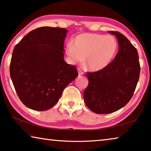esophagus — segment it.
<instances>
[{
	"label": "esophagus",
	"instance_id": "34e87169",
	"mask_svg": "<svg viewBox=\"0 0 151 151\" xmlns=\"http://www.w3.org/2000/svg\"><path fill=\"white\" fill-rule=\"evenodd\" d=\"M78 75H84V72L80 68H78Z\"/></svg>",
	"mask_w": 151,
	"mask_h": 151
}]
</instances>
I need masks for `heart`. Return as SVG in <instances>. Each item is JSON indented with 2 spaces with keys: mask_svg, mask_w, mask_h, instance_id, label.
Here are the masks:
<instances>
[{
  "mask_svg": "<svg viewBox=\"0 0 151 151\" xmlns=\"http://www.w3.org/2000/svg\"><path fill=\"white\" fill-rule=\"evenodd\" d=\"M118 49V43L111 35L83 33L74 39V45H67L66 52L73 64L83 63L93 70H100L108 66Z\"/></svg>",
  "mask_w": 151,
  "mask_h": 151,
  "instance_id": "heart-1",
  "label": "heart"
}]
</instances>
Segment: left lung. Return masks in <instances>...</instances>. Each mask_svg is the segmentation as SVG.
Segmentation results:
<instances>
[{"label":"left lung","mask_w":151,"mask_h":151,"mask_svg":"<svg viewBox=\"0 0 151 151\" xmlns=\"http://www.w3.org/2000/svg\"><path fill=\"white\" fill-rule=\"evenodd\" d=\"M119 42L114 60L103 69L88 72V85L84 91L86 105L96 114H109L131 100L139 79L140 66L137 48L121 32L109 31Z\"/></svg>","instance_id":"obj_1"}]
</instances>
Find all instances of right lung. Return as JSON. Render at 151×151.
<instances>
[{"label":"right lung","mask_w":151,"mask_h":151,"mask_svg":"<svg viewBox=\"0 0 151 151\" xmlns=\"http://www.w3.org/2000/svg\"><path fill=\"white\" fill-rule=\"evenodd\" d=\"M67 32L64 28H37L14 47L10 75L20 100L30 109L52 108L78 76L75 66L64 60Z\"/></svg>","instance_id":"add662e5"}]
</instances>
